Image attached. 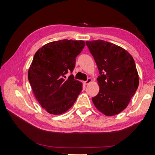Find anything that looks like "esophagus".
Returning a JSON list of instances; mask_svg holds the SVG:
<instances>
[{"instance_id":"1","label":"esophagus","mask_w":155,"mask_h":155,"mask_svg":"<svg viewBox=\"0 0 155 155\" xmlns=\"http://www.w3.org/2000/svg\"><path fill=\"white\" fill-rule=\"evenodd\" d=\"M92 81H93V79H92V78H88L87 81H84V84L87 85V84H88L89 83H91Z\"/></svg>"}]
</instances>
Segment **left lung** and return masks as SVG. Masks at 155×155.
<instances>
[{
    "label": "left lung",
    "instance_id": "8db88e82",
    "mask_svg": "<svg viewBox=\"0 0 155 155\" xmlns=\"http://www.w3.org/2000/svg\"><path fill=\"white\" fill-rule=\"evenodd\" d=\"M99 74V92L92 98L95 107L106 116H114L127 108L139 87L135 62L128 52L103 40L87 41Z\"/></svg>",
    "mask_w": 155,
    "mask_h": 155
}]
</instances>
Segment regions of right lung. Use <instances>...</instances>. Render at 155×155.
Masks as SVG:
<instances>
[{
	"label": "right lung",
	"mask_w": 155,
	"mask_h": 155,
	"mask_svg": "<svg viewBox=\"0 0 155 155\" xmlns=\"http://www.w3.org/2000/svg\"><path fill=\"white\" fill-rule=\"evenodd\" d=\"M85 46L83 41L61 40L42 46L36 52L28 71L36 99L48 113H66L83 89V83L68 72L73 71L76 57Z\"/></svg>",
	"instance_id": "1"
}]
</instances>
